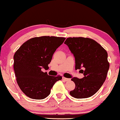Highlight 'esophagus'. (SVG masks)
I'll use <instances>...</instances> for the list:
<instances>
[{
	"mask_svg": "<svg viewBox=\"0 0 120 120\" xmlns=\"http://www.w3.org/2000/svg\"><path fill=\"white\" fill-rule=\"evenodd\" d=\"M63 80H64V81H69V80H70L71 79H68V78H66V77H63Z\"/></svg>",
	"mask_w": 120,
	"mask_h": 120,
	"instance_id": "esophagus-1",
	"label": "esophagus"
}]
</instances>
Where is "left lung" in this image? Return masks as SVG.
<instances>
[{"label":"left lung","mask_w":120,"mask_h":120,"mask_svg":"<svg viewBox=\"0 0 120 120\" xmlns=\"http://www.w3.org/2000/svg\"><path fill=\"white\" fill-rule=\"evenodd\" d=\"M64 44L68 45L75 58V69H81L80 71L84 76L82 79L73 77L71 79L76 87L69 94L76 98L92 96L106 79L109 68L107 52L100 44L89 38H69Z\"/></svg>","instance_id":"obj_1"}]
</instances>
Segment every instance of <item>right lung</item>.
<instances>
[{
    "instance_id": "obj_1",
    "label": "right lung",
    "mask_w": 120,
    "mask_h": 120,
    "mask_svg": "<svg viewBox=\"0 0 120 120\" xmlns=\"http://www.w3.org/2000/svg\"><path fill=\"white\" fill-rule=\"evenodd\" d=\"M65 38L41 36L23 43L14 56V68L16 81L22 91L32 99H44L49 96L60 76H49L41 71L48 69L54 52Z\"/></svg>"
}]
</instances>
